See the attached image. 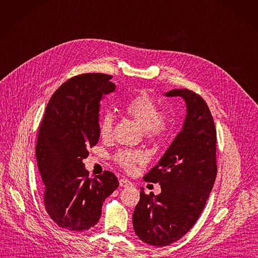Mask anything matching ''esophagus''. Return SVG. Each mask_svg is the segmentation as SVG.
<instances>
[{"mask_svg":"<svg viewBox=\"0 0 258 258\" xmlns=\"http://www.w3.org/2000/svg\"><path fill=\"white\" fill-rule=\"evenodd\" d=\"M119 184H120V186H123V187L133 186L132 181H130L127 178H121V179H120V180H119Z\"/></svg>","mask_w":258,"mask_h":258,"instance_id":"1","label":"esophagus"}]
</instances>
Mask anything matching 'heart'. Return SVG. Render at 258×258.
Here are the masks:
<instances>
[{"instance_id":"1","label":"heart","mask_w":258,"mask_h":258,"mask_svg":"<svg viewBox=\"0 0 258 258\" xmlns=\"http://www.w3.org/2000/svg\"><path fill=\"white\" fill-rule=\"evenodd\" d=\"M124 112L131 116L142 127L146 138L158 139L163 137L169 130L170 118L162 111L149 94L141 92L131 98L123 107ZM98 134L104 141H110L114 134V117L107 113L101 117L98 124ZM145 154L138 150L121 149L115 153V163L127 172L133 171L137 165L145 161Z\"/></svg>"}]
</instances>
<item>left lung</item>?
Here are the masks:
<instances>
[{
  "instance_id": "obj_1",
  "label": "left lung",
  "mask_w": 258,
  "mask_h": 258,
  "mask_svg": "<svg viewBox=\"0 0 258 258\" xmlns=\"http://www.w3.org/2000/svg\"><path fill=\"white\" fill-rule=\"evenodd\" d=\"M166 95L184 99L183 127L158 165L144 175L145 181L161 184V194L147 195L141 188L133 215L136 234L156 247L178 241L194 226L217 176V134L207 102L188 89H173Z\"/></svg>"
}]
</instances>
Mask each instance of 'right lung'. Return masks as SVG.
<instances>
[{
  "label": "right lung",
  "instance_id": "obj_1",
  "mask_svg": "<svg viewBox=\"0 0 258 258\" xmlns=\"http://www.w3.org/2000/svg\"><path fill=\"white\" fill-rule=\"evenodd\" d=\"M112 76L83 74L67 80L51 95L38 132L36 159L50 219L66 230L93 227L102 202L119 185L111 171L89 178L83 160L97 144L102 95L116 88Z\"/></svg>",
  "mask_w": 258,
  "mask_h": 258
}]
</instances>
